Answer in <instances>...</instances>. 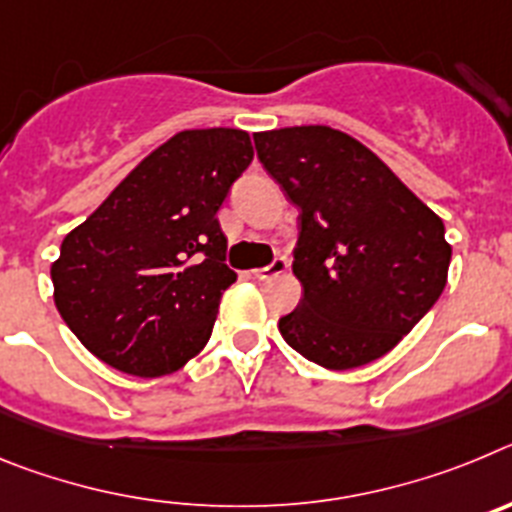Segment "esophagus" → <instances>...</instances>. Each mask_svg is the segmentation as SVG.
Returning a JSON list of instances; mask_svg holds the SVG:
<instances>
[{"label": "esophagus", "instance_id": "34e87169", "mask_svg": "<svg viewBox=\"0 0 512 512\" xmlns=\"http://www.w3.org/2000/svg\"><path fill=\"white\" fill-rule=\"evenodd\" d=\"M287 271V259L284 256H277V259L271 261L269 266H261V269H253V277L256 279H271V277H277V274H284Z\"/></svg>", "mask_w": 512, "mask_h": 512}]
</instances>
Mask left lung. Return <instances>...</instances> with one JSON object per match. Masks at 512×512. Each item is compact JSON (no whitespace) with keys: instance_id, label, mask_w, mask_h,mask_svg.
I'll return each mask as SVG.
<instances>
[{"instance_id":"obj_1","label":"left lung","mask_w":512,"mask_h":512,"mask_svg":"<svg viewBox=\"0 0 512 512\" xmlns=\"http://www.w3.org/2000/svg\"><path fill=\"white\" fill-rule=\"evenodd\" d=\"M253 143L300 210L292 271L302 300L279 318L284 341L336 372L392 351L446 287L441 217L341 130L300 125Z\"/></svg>"}]
</instances>
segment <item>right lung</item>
<instances>
[{
	"label": "right lung",
	"mask_w": 512,
	"mask_h": 512,
	"mask_svg": "<svg viewBox=\"0 0 512 512\" xmlns=\"http://www.w3.org/2000/svg\"><path fill=\"white\" fill-rule=\"evenodd\" d=\"M251 161L246 130H182L63 238L53 300L97 359L164 377L205 348L235 282L217 210Z\"/></svg>",
	"instance_id": "1"
}]
</instances>
